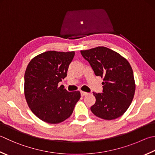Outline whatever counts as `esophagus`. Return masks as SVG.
I'll use <instances>...</instances> for the list:
<instances>
[{"label": "esophagus", "instance_id": "obj_1", "mask_svg": "<svg viewBox=\"0 0 155 155\" xmlns=\"http://www.w3.org/2000/svg\"><path fill=\"white\" fill-rule=\"evenodd\" d=\"M87 94H88V93L87 92H83V91H81V95L84 96H86Z\"/></svg>", "mask_w": 155, "mask_h": 155}]
</instances>
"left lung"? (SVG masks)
<instances>
[{"mask_svg": "<svg viewBox=\"0 0 155 155\" xmlns=\"http://www.w3.org/2000/svg\"><path fill=\"white\" fill-rule=\"evenodd\" d=\"M80 52L96 76L104 80L103 93L93 92L96 103L91 111L106 120L121 117L132 103L136 90L130 64L117 52L104 46Z\"/></svg>", "mask_w": 155, "mask_h": 155, "instance_id": "obj_1", "label": "left lung"}]
</instances>
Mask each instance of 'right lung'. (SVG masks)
I'll list each match as a JSON object with an SVG mask.
<instances>
[{"instance_id":"right-lung-1","label":"right lung","mask_w":155,"mask_h":155,"mask_svg":"<svg viewBox=\"0 0 155 155\" xmlns=\"http://www.w3.org/2000/svg\"><path fill=\"white\" fill-rule=\"evenodd\" d=\"M75 52L50 51L33 58L24 75V94L29 107L43 121L59 124L69 118L80 98L59 83L67 76Z\"/></svg>"}]
</instances>
